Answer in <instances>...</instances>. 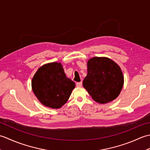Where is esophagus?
I'll use <instances>...</instances> for the list:
<instances>
[{"label":"esophagus","instance_id":"obj_1","mask_svg":"<svg viewBox=\"0 0 150 150\" xmlns=\"http://www.w3.org/2000/svg\"><path fill=\"white\" fill-rule=\"evenodd\" d=\"M76 86H77V87H81L82 86V81H81V82H77V83H76Z\"/></svg>","mask_w":150,"mask_h":150}]
</instances>
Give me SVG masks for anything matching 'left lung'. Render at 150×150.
Returning a JSON list of instances; mask_svg holds the SVG:
<instances>
[{"label":"left lung","instance_id":"1","mask_svg":"<svg viewBox=\"0 0 150 150\" xmlns=\"http://www.w3.org/2000/svg\"><path fill=\"white\" fill-rule=\"evenodd\" d=\"M88 74L83 86L92 98L106 104L119 96L124 84V76L119 66L107 57H93L88 61Z\"/></svg>","mask_w":150,"mask_h":150}]
</instances>
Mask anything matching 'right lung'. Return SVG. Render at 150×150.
Wrapping results in <instances>:
<instances>
[{
    "label": "right lung",
    "instance_id": "obj_1",
    "mask_svg": "<svg viewBox=\"0 0 150 150\" xmlns=\"http://www.w3.org/2000/svg\"><path fill=\"white\" fill-rule=\"evenodd\" d=\"M31 87L41 104L58 109L68 101L75 84L66 77L61 64L55 62L38 69L31 81Z\"/></svg>",
    "mask_w": 150,
    "mask_h": 150
}]
</instances>
